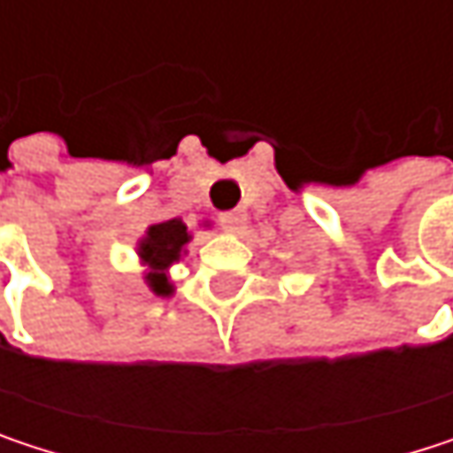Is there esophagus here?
Returning <instances> with one entry per match:
<instances>
[{
  "mask_svg": "<svg viewBox=\"0 0 453 453\" xmlns=\"http://www.w3.org/2000/svg\"><path fill=\"white\" fill-rule=\"evenodd\" d=\"M220 223H223V227H227L230 233H241L243 226H246V215H243V212H223V215H220Z\"/></svg>",
  "mask_w": 453,
  "mask_h": 453,
  "instance_id": "1",
  "label": "esophagus"
}]
</instances>
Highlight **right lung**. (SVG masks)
<instances>
[{
    "label": "right lung",
    "instance_id": "obj_1",
    "mask_svg": "<svg viewBox=\"0 0 453 453\" xmlns=\"http://www.w3.org/2000/svg\"><path fill=\"white\" fill-rule=\"evenodd\" d=\"M188 241H191V230L180 218L154 223L138 238V259L146 267L143 280L157 296H173L175 288L170 283V267L183 259Z\"/></svg>",
    "mask_w": 453,
    "mask_h": 453
}]
</instances>
